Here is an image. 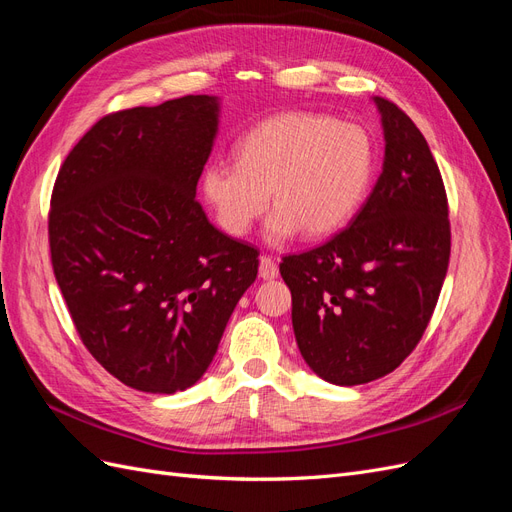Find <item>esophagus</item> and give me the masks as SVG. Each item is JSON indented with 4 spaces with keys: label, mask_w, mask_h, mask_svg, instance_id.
<instances>
[{
    "label": "esophagus",
    "mask_w": 512,
    "mask_h": 512,
    "mask_svg": "<svg viewBox=\"0 0 512 512\" xmlns=\"http://www.w3.org/2000/svg\"><path fill=\"white\" fill-rule=\"evenodd\" d=\"M277 265L275 260L269 258V256H260V267H258V275L262 277V280H275L277 277Z\"/></svg>",
    "instance_id": "obj_1"
}]
</instances>
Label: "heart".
I'll use <instances>...</instances> for the list:
<instances>
[{
  "label": "heart",
  "mask_w": 512,
  "mask_h": 512,
  "mask_svg": "<svg viewBox=\"0 0 512 512\" xmlns=\"http://www.w3.org/2000/svg\"><path fill=\"white\" fill-rule=\"evenodd\" d=\"M374 162V143L356 123L284 113L247 132L237 160H211L200 188L232 237H245L273 196L277 209L265 235L284 243L301 228L307 237H324L344 226L369 188Z\"/></svg>",
  "instance_id": "b5f03b06"
}]
</instances>
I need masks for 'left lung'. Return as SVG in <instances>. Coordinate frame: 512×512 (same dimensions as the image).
Instances as JSON below:
<instances>
[{
	"label": "left lung",
	"mask_w": 512,
	"mask_h": 512,
	"mask_svg": "<svg viewBox=\"0 0 512 512\" xmlns=\"http://www.w3.org/2000/svg\"><path fill=\"white\" fill-rule=\"evenodd\" d=\"M374 102L386 141L374 190L348 228L280 265L301 356L339 386L404 363L436 309L451 256L446 190L425 136L397 104Z\"/></svg>",
	"instance_id": "obj_1"
}]
</instances>
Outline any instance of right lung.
<instances>
[{
  "instance_id": "1",
  "label": "right lung",
  "mask_w": 512,
  "mask_h": 512,
  "mask_svg": "<svg viewBox=\"0 0 512 512\" xmlns=\"http://www.w3.org/2000/svg\"><path fill=\"white\" fill-rule=\"evenodd\" d=\"M218 117L213 96L111 113L55 179L51 262L74 327L108 374L143 393L200 380L258 275V250L196 200Z\"/></svg>"
}]
</instances>
